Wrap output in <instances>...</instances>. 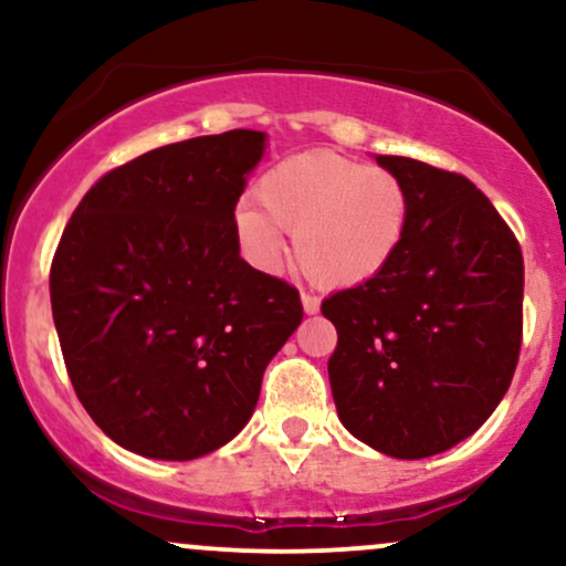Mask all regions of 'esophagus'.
<instances>
[{
	"label": "esophagus",
	"mask_w": 566,
	"mask_h": 566,
	"mask_svg": "<svg viewBox=\"0 0 566 566\" xmlns=\"http://www.w3.org/2000/svg\"><path fill=\"white\" fill-rule=\"evenodd\" d=\"M301 301H303V311H305V314H308V316H314L316 311H319V305H322L319 297L311 295V292H303Z\"/></svg>",
	"instance_id": "esophagus-1"
}]
</instances>
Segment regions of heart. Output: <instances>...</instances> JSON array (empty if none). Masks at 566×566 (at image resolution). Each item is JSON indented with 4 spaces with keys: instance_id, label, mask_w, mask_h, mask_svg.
<instances>
[{
    "instance_id": "obj_1",
    "label": "heart",
    "mask_w": 566,
    "mask_h": 566,
    "mask_svg": "<svg viewBox=\"0 0 566 566\" xmlns=\"http://www.w3.org/2000/svg\"><path fill=\"white\" fill-rule=\"evenodd\" d=\"M261 205L237 207L239 244L258 269H276L284 229L295 231V258L319 287H359L388 269L405 242L407 188L382 167L335 151H305L279 161L258 186Z\"/></svg>"
}]
</instances>
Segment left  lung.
Segmentation results:
<instances>
[{
    "label": "left lung",
    "instance_id": "obj_1",
    "mask_svg": "<svg viewBox=\"0 0 566 566\" xmlns=\"http://www.w3.org/2000/svg\"><path fill=\"white\" fill-rule=\"evenodd\" d=\"M375 159L407 188L405 242L380 276L322 303L337 329L329 386L356 439L420 460L469 439L509 391L524 261L469 178L418 159Z\"/></svg>",
    "mask_w": 566,
    "mask_h": 566
}]
</instances>
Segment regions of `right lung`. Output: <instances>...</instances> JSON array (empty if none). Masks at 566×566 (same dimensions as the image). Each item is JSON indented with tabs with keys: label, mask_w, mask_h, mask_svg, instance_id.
Returning a JSON list of instances; mask_svg holds the SVG:
<instances>
[{
	"label": "right lung",
	"mask_w": 566,
	"mask_h": 566,
	"mask_svg": "<svg viewBox=\"0 0 566 566\" xmlns=\"http://www.w3.org/2000/svg\"><path fill=\"white\" fill-rule=\"evenodd\" d=\"M265 133L170 143L103 175L71 216L50 301L71 386L125 450L193 460L252 418L301 295L239 255L233 210Z\"/></svg>",
	"instance_id": "obj_1"
}]
</instances>
